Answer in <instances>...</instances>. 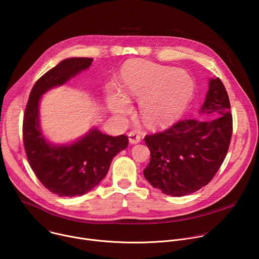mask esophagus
Returning <instances> with one entry per match:
<instances>
[{"label": "esophagus", "instance_id": "34e87169", "mask_svg": "<svg viewBox=\"0 0 259 259\" xmlns=\"http://www.w3.org/2000/svg\"><path fill=\"white\" fill-rule=\"evenodd\" d=\"M128 137H129V142L132 144H136V143L140 142V140H141L140 135L136 131H130L128 133Z\"/></svg>", "mask_w": 259, "mask_h": 259}]
</instances>
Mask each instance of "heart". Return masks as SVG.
<instances>
[{
  "label": "heart",
  "mask_w": 259,
  "mask_h": 259,
  "mask_svg": "<svg viewBox=\"0 0 259 259\" xmlns=\"http://www.w3.org/2000/svg\"><path fill=\"white\" fill-rule=\"evenodd\" d=\"M194 89V81L188 73L152 62L132 60L122 70V93L140 99L141 118L152 128L164 127L177 118L191 100ZM123 97L117 91L107 96L109 107L118 115L129 110Z\"/></svg>",
  "instance_id": "1"
}]
</instances>
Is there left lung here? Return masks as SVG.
<instances>
[{
  "label": "left lung",
  "mask_w": 259,
  "mask_h": 259,
  "mask_svg": "<svg viewBox=\"0 0 259 259\" xmlns=\"http://www.w3.org/2000/svg\"><path fill=\"white\" fill-rule=\"evenodd\" d=\"M201 113L211 118L184 119L144 137L151 161L143 175L163 194L180 197L199 191L212 180L226 159L233 116L228 92L219 78L210 80Z\"/></svg>",
  "instance_id": "obj_1"
}]
</instances>
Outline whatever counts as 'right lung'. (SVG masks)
<instances>
[{
	"instance_id": "right-lung-1",
	"label": "right lung",
	"mask_w": 259,
	"mask_h": 259,
	"mask_svg": "<svg viewBox=\"0 0 259 259\" xmlns=\"http://www.w3.org/2000/svg\"><path fill=\"white\" fill-rule=\"evenodd\" d=\"M92 58H67L48 70L33 85L23 116L24 150L43 186L60 197L82 196L104 178L110 163L128 146L126 135L110 136L97 129L69 145H51L39 128V101L52 87L64 84L92 64Z\"/></svg>"
}]
</instances>
